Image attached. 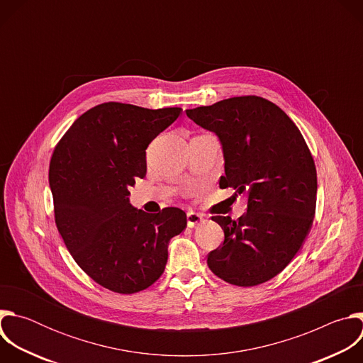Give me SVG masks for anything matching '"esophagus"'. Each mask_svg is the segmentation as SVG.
I'll return each instance as SVG.
<instances>
[{
  "label": "esophagus",
  "mask_w": 363,
  "mask_h": 363,
  "mask_svg": "<svg viewBox=\"0 0 363 363\" xmlns=\"http://www.w3.org/2000/svg\"><path fill=\"white\" fill-rule=\"evenodd\" d=\"M186 223H188V227L191 228H195L196 225H199L201 223H203V217L198 213H194V211H188L186 213Z\"/></svg>",
  "instance_id": "1"
}]
</instances>
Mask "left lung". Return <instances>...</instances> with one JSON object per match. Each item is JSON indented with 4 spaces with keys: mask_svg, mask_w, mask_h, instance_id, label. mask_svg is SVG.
<instances>
[{
    "mask_svg": "<svg viewBox=\"0 0 363 363\" xmlns=\"http://www.w3.org/2000/svg\"><path fill=\"white\" fill-rule=\"evenodd\" d=\"M185 112L221 140L225 175L220 186L247 195V213L238 220L211 217L224 242L206 255V264L234 286L266 283L289 266L312 227L318 189L312 153L294 122L260 96Z\"/></svg>",
    "mask_w": 363,
    "mask_h": 363,
    "instance_id": "1",
    "label": "left lung"
}]
</instances>
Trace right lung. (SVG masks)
Listing matches in <instances>:
<instances>
[{"mask_svg":"<svg viewBox=\"0 0 363 363\" xmlns=\"http://www.w3.org/2000/svg\"><path fill=\"white\" fill-rule=\"evenodd\" d=\"M181 111L101 103L74 121L51 155L56 227L79 267L115 293H138L157 281L169 240L186 227L175 206L146 214L128 199L129 186L146 174L147 145Z\"/></svg>","mask_w":363,"mask_h":363,"instance_id":"add662e5","label":"right lung"}]
</instances>
